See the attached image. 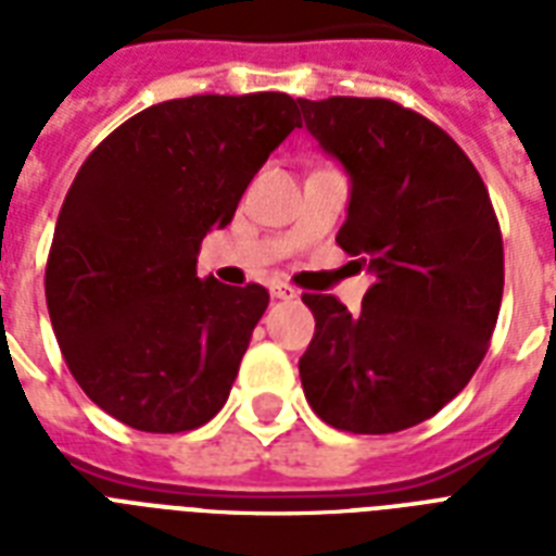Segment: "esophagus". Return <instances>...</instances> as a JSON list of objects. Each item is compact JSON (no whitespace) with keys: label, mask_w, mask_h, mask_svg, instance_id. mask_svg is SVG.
Instances as JSON below:
<instances>
[{"label":"esophagus","mask_w":556,"mask_h":556,"mask_svg":"<svg viewBox=\"0 0 556 556\" xmlns=\"http://www.w3.org/2000/svg\"><path fill=\"white\" fill-rule=\"evenodd\" d=\"M270 294L277 296V300H296V296H300V291H296L294 286H288V282H279V286L270 288Z\"/></svg>","instance_id":"obj_1"}]
</instances>
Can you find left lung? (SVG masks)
<instances>
[{
  "label": "left lung",
  "mask_w": 556,
  "mask_h": 556,
  "mask_svg": "<svg viewBox=\"0 0 556 556\" xmlns=\"http://www.w3.org/2000/svg\"><path fill=\"white\" fill-rule=\"evenodd\" d=\"M308 132L352 176L338 244L371 274L361 312L303 294L314 338L305 401L334 430L427 421L491 346L505 288L496 210L473 161L430 117L387 98L300 100Z\"/></svg>",
  "instance_id": "left-lung-1"
}]
</instances>
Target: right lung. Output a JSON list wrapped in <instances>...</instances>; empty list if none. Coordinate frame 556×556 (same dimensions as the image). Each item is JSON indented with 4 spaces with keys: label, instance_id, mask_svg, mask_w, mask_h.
<instances>
[{
    "label": "right lung",
    "instance_id": "right-lung-1",
    "mask_svg": "<svg viewBox=\"0 0 556 556\" xmlns=\"http://www.w3.org/2000/svg\"><path fill=\"white\" fill-rule=\"evenodd\" d=\"M282 91L192 94L129 117L65 192L46 303L65 366L94 404L143 432H187L225 406L268 291L199 279L256 169L300 126Z\"/></svg>",
    "mask_w": 556,
    "mask_h": 556
}]
</instances>
